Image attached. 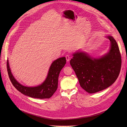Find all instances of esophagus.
<instances>
[{
  "label": "esophagus",
  "mask_w": 127,
  "mask_h": 127,
  "mask_svg": "<svg viewBox=\"0 0 127 127\" xmlns=\"http://www.w3.org/2000/svg\"><path fill=\"white\" fill-rule=\"evenodd\" d=\"M65 57H66V61H67V62H68V61H69V60H70V57H69V56L68 55H66Z\"/></svg>",
  "instance_id": "34e87169"
}]
</instances>
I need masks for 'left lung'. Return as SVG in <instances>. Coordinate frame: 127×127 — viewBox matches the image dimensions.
<instances>
[{
	"mask_svg": "<svg viewBox=\"0 0 127 127\" xmlns=\"http://www.w3.org/2000/svg\"><path fill=\"white\" fill-rule=\"evenodd\" d=\"M109 51L98 58L87 53L78 51L72 54L70 64L74 70L81 87L89 93L103 90L114 83L118 78L122 65V58L117 43L111 35Z\"/></svg>",
	"mask_w": 127,
	"mask_h": 127,
	"instance_id": "8db88e82",
	"label": "left lung"
}]
</instances>
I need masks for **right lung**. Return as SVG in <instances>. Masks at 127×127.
<instances>
[{"mask_svg": "<svg viewBox=\"0 0 127 127\" xmlns=\"http://www.w3.org/2000/svg\"><path fill=\"white\" fill-rule=\"evenodd\" d=\"M66 58H60L53 61L45 81L39 85L34 87L25 86L19 83L13 76L11 71L9 60H7V70L9 78L13 86L23 94L29 97L38 98H50L58 88L60 72L66 64Z\"/></svg>", "mask_w": 127, "mask_h": 127, "instance_id": "obj_1", "label": "right lung"}]
</instances>
